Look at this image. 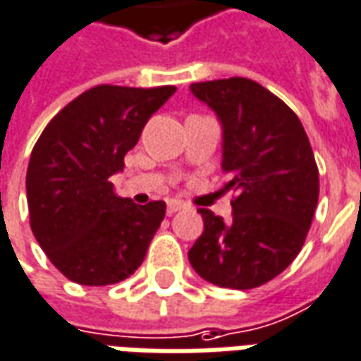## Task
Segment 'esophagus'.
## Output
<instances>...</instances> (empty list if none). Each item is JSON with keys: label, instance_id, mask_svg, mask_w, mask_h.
Returning <instances> with one entry per match:
<instances>
[{"label": "esophagus", "instance_id": "1", "mask_svg": "<svg viewBox=\"0 0 361 361\" xmlns=\"http://www.w3.org/2000/svg\"><path fill=\"white\" fill-rule=\"evenodd\" d=\"M178 209H185V204L180 200H169L167 202V214L169 216H173V214H176Z\"/></svg>", "mask_w": 361, "mask_h": 361}]
</instances>
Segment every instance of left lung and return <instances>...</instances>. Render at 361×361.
<instances>
[{
  "label": "left lung",
  "mask_w": 361,
  "mask_h": 361,
  "mask_svg": "<svg viewBox=\"0 0 361 361\" xmlns=\"http://www.w3.org/2000/svg\"><path fill=\"white\" fill-rule=\"evenodd\" d=\"M224 128L221 169L237 196L226 224L200 208L204 233L188 250L206 282L250 290L283 272L305 243L319 200V169L298 114L247 78L192 83Z\"/></svg>",
  "instance_id": "obj_1"
}]
</instances>
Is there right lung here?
Instances as JSON below:
<instances>
[{
    "mask_svg": "<svg viewBox=\"0 0 361 361\" xmlns=\"http://www.w3.org/2000/svg\"><path fill=\"white\" fill-rule=\"evenodd\" d=\"M176 87L97 85L58 112L30 153V229L68 280L109 286L134 274L165 217V202L137 206L114 194L145 122Z\"/></svg>",
    "mask_w": 361,
    "mask_h": 361,
    "instance_id": "add662e5",
    "label": "right lung"
}]
</instances>
